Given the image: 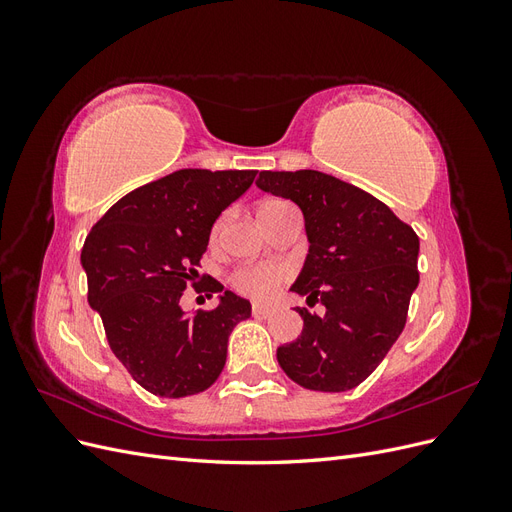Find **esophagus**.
Wrapping results in <instances>:
<instances>
[{
	"instance_id": "1",
	"label": "esophagus",
	"mask_w": 512,
	"mask_h": 512,
	"mask_svg": "<svg viewBox=\"0 0 512 512\" xmlns=\"http://www.w3.org/2000/svg\"><path fill=\"white\" fill-rule=\"evenodd\" d=\"M277 312L275 305H265V303H252V314L256 318H269Z\"/></svg>"
}]
</instances>
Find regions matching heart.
Listing matches in <instances>:
<instances>
[{"instance_id": "1", "label": "heart", "mask_w": 512, "mask_h": 512, "mask_svg": "<svg viewBox=\"0 0 512 512\" xmlns=\"http://www.w3.org/2000/svg\"><path fill=\"white\" fill-rule=\"evenodd\" d=\"M265 205H273V200ZM286 277L288 269L284 265H252L235 271V275H232V286L247 294V297L269 299L277 286L284 284Z\"/></svg>"}]
</instances>
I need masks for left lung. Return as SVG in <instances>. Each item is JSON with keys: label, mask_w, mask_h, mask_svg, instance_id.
<instances>
[{"label": "left lung", "mask_w": 512, "mask_h": 512, "mask_svg": "<svg viewBox=\"0 0 512 512\" xmlns=\"http://www.w3.org/2000/svg\"><path fill=\"white\" fill-rule=\"evenodd\" d=\"M256 185L301 209L309 250L290 290L324 305L322 316L299 309L303 331L277 348V363L303 389L350 391L404 331L416 232L376 196L320 170H262Z\"/></svg>", "instance_id": "left-lung-1"}]
</instances>
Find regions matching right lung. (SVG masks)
<instances>
[{"instance_id": "1", "label": "right lung", "mask_w": 512, "mask_h": 512, "mask_svg": "<svg viewBox=\"0 0 512 512\" xmlns=\"http://www.w3.org/2000/svg\"><path fill=\"white\" fill-rule=\"evenodd\" d=\"M254 177L256 170H175L119 198L85 239L89 307L121 365L153 395L207 391L224 369L228 335L252 316L250 301L222 293L215 280L203 288L209 297L220 292L211 312H183L179 299L198 277L215 220Z\"/></svg>"}]
</instances>
